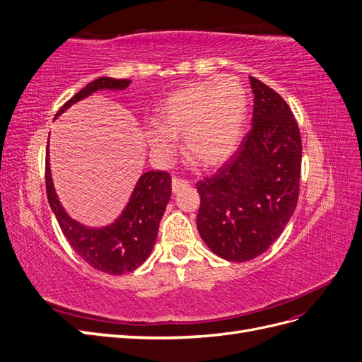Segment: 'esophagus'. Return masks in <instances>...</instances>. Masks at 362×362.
<instances>
[{
	"label": "esophagus",
	"mask_w": 362,
	"mask_h": 362,
	"mask_svg": "<svg viewBox=\"0 0 362 362\" xmlns=\"http://www.w3.org/2000/svg\"><path fill=\"white\" fill-rule=\"evenodd\" d=\"M187 185H189V181H185V180H181V178L175 177V178L172 180V192L177 193V192H180L181 189L187 187Z\"/></svg>",
	"instance_id": "34e87169"
}]
</instances>
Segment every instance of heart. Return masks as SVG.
Returning a JSON list of instances; mask_svg holds the SVG:
<instances>
[{"mask_svg":"<svg viewBox=\"0 0 362 362\" xmlns=\"http://www.w3.org/2000/svg\"><path fill=\"white\" fill-rule=\"evenodd\" d=\"M246 104L243 86L231 76L185 86L160 107V131H148V144L158 156L168 157L172 154L170 140L184 139V156L190 163L216 169L238 146Z\"/></svg>","mask_w":362,"mask_h":362,"instance_id":"1","label":"heart"}]
</instances>
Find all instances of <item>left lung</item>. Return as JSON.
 <instances>
[{
	"label": "left lung",
	"mask_w": 362,
	"mask_h": 362,
	"mask_svg": "<svg viewBox=\"0 0 362 362\" xmlns=\"http://www.w3.org/2000/svg\"><path fill=\"white\" fill-rule=\"evenodd\" d=\"M252 128L216 173L196 182L198 231L216 255L249 261L282 234L299 199L302 140L284 98L255 76Z\"/></svg>",
	"instance_id": "8db88e82"
}]
</instances>
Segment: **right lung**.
I'll return each instance as SVG.
<instances>
[{
    "mask_svg": "<svg viewBox=\"0 0 362 362\" xmlns=\"http://www.w3.org/2000/svg\"><path fill=\"white\" fill-rule=\"evenodd\" d=\"M131 81L127 78L116 80L101 76L64 103L56 116L96 90H122ZM45 184L48 202L57 217L64 237L76 255H80L87 264L108 275H122V273L137 269L149 257L157 240L160 221L172 193V178L166 170H149L141 175L122 216L113 225L103 229L84 228L64 213L54 192L48 149L45 160Z\"/></svg>",
    "mask_w": 362,
    "mask_h": 362,
    "instance_id": "obj_1",
    "label": "right lung"
}]
</instances>
